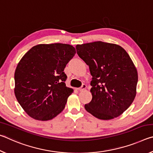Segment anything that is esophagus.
<instances>
[{"label":"esophagus","instance_id":"34e87169","mask_svg":"<svg viewBox=\"0 0 153 153\" xmlns=\"http://www.w3.org/2000/svg\"><path fill=\"white\" fill-rule=\"evenodd\" d=\"M86 85L82 84V86L81 87L79 88H77V90H78V91H82V90L86 89Z\"/></svg>","mask_w":153,"mask_h":153}]
</instances>
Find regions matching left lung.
<instances>
[{"instance_id": "obj_1", "label": "left lung", "mask_w": 153, "mask_h": 153, "mask_svg": "<svg viewBox=\"0 0 153 153\" xmlns=\"http://www.w3.org/2000/svg\"><path fill=\"white\" fill-rule=\"evenodd\" d=\"M77 53L92 76V100L84 106L98 119L108 120L128 109L136 94L138 72L127 52L101 41L77 45Z\"/></svg>"}]
</instances>
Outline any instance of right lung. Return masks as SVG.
I'll list each match as a JSON object with an SVG mask.
<instances>
[{
	"label": "right lung",
	"instance_id": "right-lung-1",
	"mask_svg": "<svg viewBox=\"0 0 153 153\" xmlns=\"http://www.w3.org/2000/svg\"><path fill=\"white\" fill-rule=\"evenodd\" d=\"M76 53L66 44L38 45L21 59L15 72V94L31 117L50 120L64 109L73 89L66 86L63 71Z\"/></svg>",
	"mask_w": 153,
	"mask_h": 153
}]
</instances>
